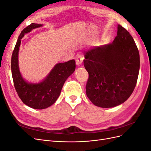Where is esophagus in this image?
Listing matches in <instances>:
<instances>
[{"label": "esophagus", "instance_id": "esophagus-1", "mask_svg": "<svg viewBox=\"0 0 151 151\" xmlns=\"http://www.w3.org/2000/svg\"><path fill=\"white\" fill-rule=\"evenodd\" d=\"M83 58H84V57H83V56H82V55H79V54L77 55L76 58V65H81V63H83Z\"/></svg>", "mask_w": 151, "mask_h": 151}]
</instances>
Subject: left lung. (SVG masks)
<instances>
[{
    "label": "left lung",
    "mask_w": 151,
    "mask_h": 151,
    "mask_svg": "<svg viewBox=\"0 0 151 151\" xmlns=\"http://www.w3.org/2000/svg\"><path fill=\"white\" fill-rule=\"evenodd\" d=\"M89 74L86 95L95 106L108 108L129 99L137 81L140 56L134 38L118 24L111 43L94 47L84 53Z\"/></svg>",
    "instance_id": "1"
}]
</instances>
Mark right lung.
<instances>
[{"instance_id":"right-lung-1","label":"right lung","mask_w":151,"mask_h":151,"mask_svg":"<svg viewBox=\"0 0 151 151\" xmlns=\"http://www.w3.org/2000/svg\"><path fill=\"white\" fill-rule=\"evenodd\" d=\"M43 26L42 24L32 23L21 31L11 58L12 76L16 92L26 105L36 109L48 108L57 101L65 81L76 69V62L71 60L57 63L46 77L39 83H29L22 77L18 60L21 39L25 34Z\"/></svg>"}]
</instances>
